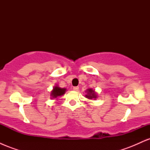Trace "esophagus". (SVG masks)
I'll list each match as a JSON object with an SVG mask.
<instances>
[{"instance_id":"esophagus-1","label":"esophagus","mask_w":150,"mask_h":150,"mask_svg":"<svg viewBox=\"0 0 150 150\" xmlns=\"http://www.w3.org/2000/svg\"><path fill=\"white\" fill-rule=\"evenodd\" d=\"M73 90L74 91H76V92H77V91L79 90V87H73Z\"/></svg>"}]
</instances>
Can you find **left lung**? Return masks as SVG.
<instances>
[{
    "label": "left lung",
    "mask_w": 150,
    "mask_h": 150,
    "mask_svg": "<svg viewBox=\"0 0 150 150\" xmlns=\"http://www.w3.org/2000/svg\"><path fill=\"white\" fill-rule=\"evenodd\" d=\"M87 94H86L85 96L87 99H97V94H96L95 91L93 90L92 89H88L87 90Z\"/></svg>",
    "instance_id": "8db88e82"
}]
</instances>
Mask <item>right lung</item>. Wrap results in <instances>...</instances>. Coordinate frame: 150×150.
Listing matches in <instances>:
<instances>
[{
	"instance_id": "right-lung-1",
	"label": "right lung",
	"mask_w": 150,
	"mask_h": 150,
	"mask_svg": "<svg viewBox=\"0 0 150 150\" xmlns=\"http://www.w3.org/2000/svg\"><path fill=\"white\" fill-rule=\"evenodd\" d=\"M65 91H66V89L65 88H61V87H58V85H56L53 87V90L51 91V96L53 98L60 97V96L63 95V94H65Z\"/></svg>"
}]
</instances>
